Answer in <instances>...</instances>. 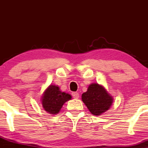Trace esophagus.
Segmentation results:
<instances>
[{"mask_svg":"<svg viewBox=\"0 0 148 148\" xmlns=\"http://www.w3.org/2000/svg\"><path fill=\"white\" fill-rule=\"evenodd\" d=\"M72 96H73V98L75 99H78L79 97V95L77 92H73Z\"/></svg>","mask_w":148,"mask_h":148,"instance_id":"esophagus-1","label":"esophagus"}]
</instances>
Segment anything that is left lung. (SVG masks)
<instances>
[{"label": "left lung", "instance_id": "obj_1", "mask_svg": "<svg viewBox=\"0 0 148 148\" xmlns=\"http://www.w3.org/2000/svg\"><path fill=\"white\" fill-rule=\"evenodd\" d=\"M82 100L94 116H100L108 110L114 101L104 87L96 83L89 86L87 92L83 93Z\"/></svg>", "mask_w": 148, "mask_h": 148}]
</instances>
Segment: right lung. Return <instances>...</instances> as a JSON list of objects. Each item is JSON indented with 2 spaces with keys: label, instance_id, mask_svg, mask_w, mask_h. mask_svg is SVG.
<instances>
[{
  "label": "right lung",
  "instance_id": "1",
  "mask_svg": "<svg viewBox=\"0 0 148 148\" xmlns=\"http://www.w3.org/2000/svg\"><path fill=\"white\" fill-rule=\"evenodd\" d=\"M71 98L70 94L62 92L58 86L50 84L42 94V106L49 114H56L60 112L64 103Z\"/></svg>",
  "mask_w": 148,
  "mask_h": 148
}]
</instances>
